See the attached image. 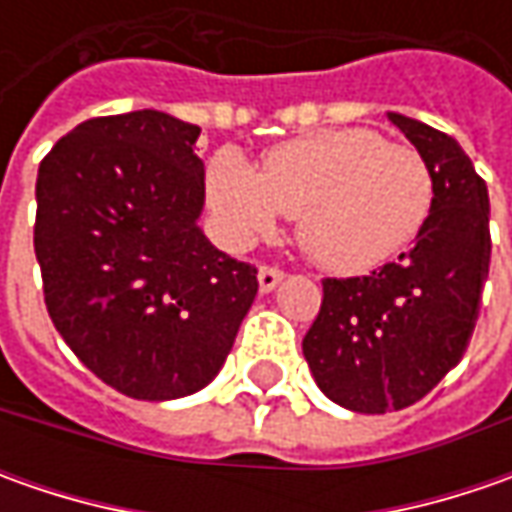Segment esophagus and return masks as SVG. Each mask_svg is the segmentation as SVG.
I'll return each instance as SVG.
<instances>
[{"instance_id":"34e87169","label":"esophagus","mask_w":512,"mask_h":512,"mask_svg":"<svg viewBox=\"0 0 512 512\" xmlns=\"http://www.w3.org/2000/svg\"><path fill=\"white\" fill-rule=\"evenodd\" d=\"M282 279H285V270L265 265L262 270H259V290H262V293H270V290H276V287H279Z\"/></svg>"}]
</instances>
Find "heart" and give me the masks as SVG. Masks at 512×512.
Instances as JSON below:
<instances>
[{
    "label": "heart",
    "mask_w": 512,
    "mask_h": 512,
    "mask_svg": "<svg viewBox=\"0 0 512 512\" xmlns=\"http://www.w3.org/2000/svg\"><path fill=\"white\" fill-rule=\"evenodd\" d=\"M207 199L230 242L265 236L282 213L310 262L353 276L413 245L433 210V173L413 145L376 130H325L267 150L259 170L236 150L216 153Z\"/></svg>",
    "instance_id": "obj_1"
}]
</instances>
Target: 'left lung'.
I'll use <instances>...</instances> for the list:
<instances>
[{"label": "left lung", "mask_w": 512, "mask_h": 512, "mask_svg": "<svg viewBox=\"0 0 512 512\" xmlns=\"http://www.w3.org/2000/svg\"><path fill=\"white\" fill-rule=\"evenodd\" d=\"M387 119L433 173L416 245L367 276L325 279L302 350L330 402L387 413L424 399L464 356L490 270V199L462 145L402 113Z\"/></svg>", "instance_id": "1"}]
</instances>
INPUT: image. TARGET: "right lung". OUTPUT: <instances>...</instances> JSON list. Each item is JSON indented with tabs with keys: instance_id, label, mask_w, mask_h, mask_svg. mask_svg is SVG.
Segmentation results:
<instances>
[{
	"instance_id": "add662e5",
	"label": "right lung",
	"mask_w": 512,
	"mask_h": 512,
	"mask_svg": "<svg viewBox=\"0 0 512 512\" xmlns=\"http://www.w3.org/2000/svg\"><path fill=\"white\" fill-rule=\"evenodd\" d=\"M202 130L162 110L99 116L39 165L33 250L79 362L130 399H182L222 370L256 267L207 242Z\"/></svg>"
}]
</instances>
